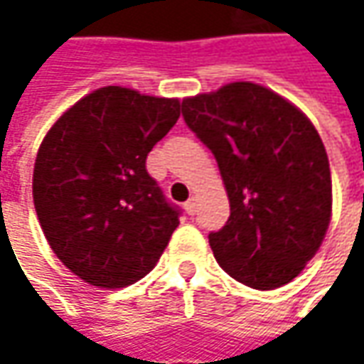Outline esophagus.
Instances as JSON below:
<instances>
[{
    "label": "esophagus",
    "instance_id": "esophagus-1",
    "mask_svg": "<svg viewBox=\"0 0 364 364\" xmlns=\"http://www.w3.org/2000/svg\"><path fill=\"white\" fill-rule=\"evenodd\" d=\"M184 208H186V213H188V215H194V213H196V198L192 196L188 203L184 204Z\"/></svg>",
    "mask_w": 364,
    "mask_h": 364
}]
</instances>
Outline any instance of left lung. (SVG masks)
Segmentation results:
<instances>
[{"label":"left lung","instance_id":"left-lung-1","mask_svg":"<svg viewBox=\"0 0 364 364\" xmlns=\"http://www.w3.org/2000/svg\"><path fill=\"white\" fill-rule=\"evenodd\" d=\"M182 117L213 151L231 217L208 243L218 265L253 289L289 284L324 241L332 180L310 119L277 92L231 82L182 101Z\"/></svg>","mask_w":364,"mask_h":364}]
</instances>
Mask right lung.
Segmentation results:
<instances>
[{"label":"right lung","mask_w":364,"mask_h":364,"mask_svg":"<svg viewBox=\"0 0 364 364\" xmlns=\"http://www.w3.org/2000/svg\"><path fill=\"white\" fill-rule=\"evenodd\" d=\"M180 117V101L103 87L46 133L32 194L46 241L97 287H125L154 269L180 223L147 174L151 147Z\"/></svg>","instance_id":"right-lung-1"}]
</instances>
